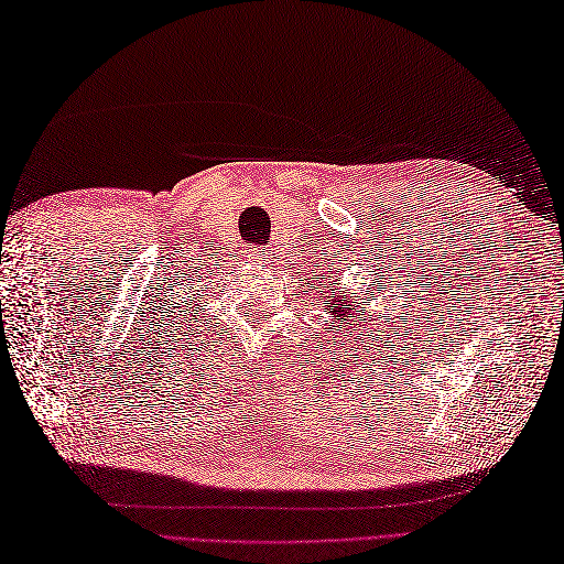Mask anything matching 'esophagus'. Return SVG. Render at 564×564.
Wrapping results in <instances>:
<instances>
[{
	"mask_svg": "<svg viewBox=\"0 0 564 564\" xmlns=\"http://www.w3.org/2000/svg\"><path fill=\"white\" fill-rule=\"evenodd\" d=\"M254 257H257V254H254Z\"/></svg>",
	"mask_w": 564,
	"mask_h": 564,
	"instance_id": "1",
	"label": "esophagus"
}]
</instances>
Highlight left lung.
<instances>
[{
  "label": "left lung",
  "mask_w": 564,
  "mask_h": 564,
  "mask_svg": "<svg viewBox=\"0 0 564 564\" xmlns=\"http://www.w3.org/2000/svg\"><path fill=\"white\" fill-rule=\"evenodd\" d=\"M324 313L334 315V319H338L336 322L338 332H340V328H345V332H357V326L352 324L355 322L352 317L359 319V305L352 296L343 299V296H336V291H332V294H328V303L324 305Z\"/></svg>",
  "instance_id": "obj_1"
}]
</instances>
